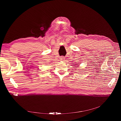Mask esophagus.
Listing matches in <instances>:
<instances>
[{"instance_id": "esophagus-1", "label": "esophagus", "mask_w": 121, "mask_h": 121, "mask_svg": "<svg viewBox=\"0 0 121 121\" xmlns=\"http://www.w3.org/2000/svg\"><path fill=\"white\" fill-rule=\"evenodd\" d=\"M65 57L64 56H61L60 57V59L61 60H64V59H65Z\"/></svg>"}]
</instances>
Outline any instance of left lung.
<instances>
[{
	"instance_id": "left-lung-1",
	"label": "left lung",
	"mask_w": 121,
	"mask_h": 121,
	"mask_svg": "<svg viewBox=\"0 0 121 121\" xmlns=\"http://www.w3.org/2000/svg\"><path fill=\"white\" fill-rule=\"evenodd\" d=\"M76 65H77V64H76Z\"/></svg>"
}]
</instances>
